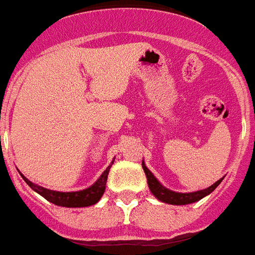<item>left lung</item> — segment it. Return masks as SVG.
<instances>
[{
	"label": "left lung",
	"instance_id": "8db88e82",
	"mask_svg": "<svg viewBox=\"0 0 255 255\" xmlns=\"http://www.w3.org/2000/svg\"><path fill=\"white\" fill-rule=\"evenodd\" d=\"M142 168H144V172H145L146 179H148V186H149V190L152 191V194L160 200L161 202H166V204H171V205H187V204H193V202L200 201L201 198H204L208 194H211L212 191L215 190L220 182L223 181L219 179L217 182H215L212 186L206 187L204 190L193 191V193H176V191H172L170 189H166V187L161 185L160 182L157 181L155 178V175L150 172L148 168H146L145 163L142 161Z\"/></svg>",
	"mask_w": 255,
	"mask_h": 255
}]
</instances>
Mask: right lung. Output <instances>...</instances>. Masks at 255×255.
<instances>
[{
    "label": "right lung",
    "mask_w": 255,
    "mask_h": 255,
    "mask_svg": "<svg viewBox=\"0 0 255 255\" xmlns=\"http://www.w3.org/2000/svg\"><path fill=\"white\" fill-rule=\"evenodd\" d=\"M114 161H111L103 174L100 175V178L98 181L95 182L92 186H89L88 189H84V190L80 191H55L50 190V189H44L42 186H38L35 185L31 181H28L23 174H20L21 178H23L25 183L28 185L32 190H35L38 194L46 198L47 201H50L51 204H55L58 206H66V208H83V206H91L96 204L99 201L103 193L106 190V182H107V176H109L110 167L113 166Z\"/></svg>",
    "instance_id": "add662e5"
}]
</instances>
